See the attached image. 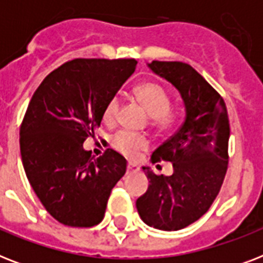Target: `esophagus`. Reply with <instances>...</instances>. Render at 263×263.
Here are the masks:
<instances>
[{"label":"esophagus","instance_id":"obj_1","mask_svg":"<svg viewBox=\"0 0 263 263\" xmlns=\"http://www.w3.org/2000/svg\"><path fill=\"white\" fill-rule=\"evenodd\" d=\"M139 171V166L135 164H128L127 165V173H136Z\"/></svg>","mask_w":263,"mask_h":263}]
</instances>
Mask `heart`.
I'll list each match as a JSON object with an SVG mask.
<instances>
[{"instance_id": "1", "label": "heart", "mask_w": 263, "mask_h": 263, "mask_svg": "<svg viewBox=\"0 0 263 263\" xmlns=\"http://www.w3.org/2000/svg\"><path fill=\"white\" fill-rule=\"evenodd\" d=\"M136 101L144 107V110L153 117V125L161 131H166L175 127L179 120L177 111L171 109V94L164 86L156 82H143L134 90ZM121 99L119 95L111 97L103 109V120L107 124H113L119 117ZM111 146L119 153L129 158H135L142 150L148 147V140L142 135H136L129 131H120L111 138Z\"/></svg>"}]
</instances>
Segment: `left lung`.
<instances>
[{
	"label": "left lung",
	"mask_w": 263,
	"mask_h": 263,
	"mask_svg": "<svg viewBox=\"0 0 263 263\" xmlns=\"http://www.w3.org/2000/svg\"><path fill=\"white\" fill-rule=\"evenodd\" d=\"M148 67L180 91L185 119L152 156L153 164L172 162L173 173L160 176L143 168L148 188L136 209L148 227L179 231L199 220L220 192L228 169V111L222 97L191 65L153 61Z\"/></svg>",
	"instance_id": "obj_1"
}]
</instances>
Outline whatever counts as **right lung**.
<instances>
[{
  "label": "right lung",
  "instance_id": "right-lung-1",
  "mask_svg": "<svg viewBox=\"0 0 263 263\" xmlns=\"http://www.w3.org/2000/svg\"><path fill=\"white\" fill-rule=\"evenodd\" d=\"M134 59H75L50 72L32 95L20 125L27 179L54 220L90 228L103 220L107 199L127 161L106 148L98 158L83 150L103 109L135 72Z\"/></svg>",
  "mask_w": 263,
  "mask_h": 263
}]
</instances>
